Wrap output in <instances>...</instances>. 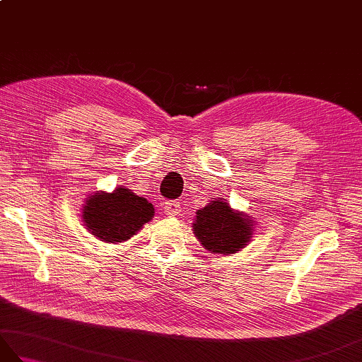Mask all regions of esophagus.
I'll return each instance as SVG.
<instances>
[{"instance_id": "esophagus-1", "label": "esophagus", "mask_w": 362, "mask_h": 362, "mask_svg": "<svg viewBox=\"0 0 362 362\" xmlns=\"http://www.w3.org/2000/svg\"><path fill=\"white\" fill-rule=\"evenodd\" d=\"M182 211L179 201H168L165 202V214L168 216H177Z\"/></svg>"}]
</instances>
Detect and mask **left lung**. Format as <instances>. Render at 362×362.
Here are the masks:
<instances>
[{"mask_svg": "<svg viewBox=\"0 0 362 362\" xmlns=\"http://www.w3.org/2000/svg\"><path fill=\"white\" fill-rule=\"evenodd\" d=\"M255 221L244 211L233 210L218 197L196 211L193 233L205 250L219 255L241 252L252 240Z\"/></svg>", "mask_w": 362, "mask_h": 362, "instance_id": "obj_1", "label": "left lung"}]
</instances>
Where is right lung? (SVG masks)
<instances>
[{
	"mask_svg": "<svg viewBox=\"0 0 362 362\" xmlns=\"http://www.w3.org/2000/svg\"><path fill=\"white\" fill-rule=\"evenodd\" d=\"M153 205L132 189L117 187L112 193L96 191L82 206V222L88 233L104 243H124L153 218Z\"/></svg>",
	"mask_w": 362,
	"mask_h": 362,
	"instance_id": "right-lung-1",
	"label": "right lung"
}]
</instances>
